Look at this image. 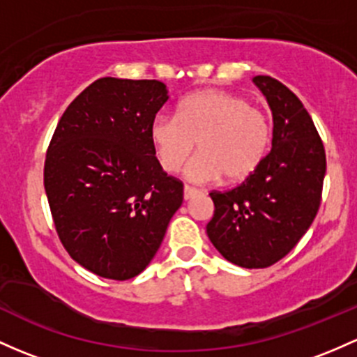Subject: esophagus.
Instances as JSON below:
<instances>
[{
	"mask_svg": "<svg viewBox=\"0 0 357 357\" xmlns=\"http://www.w3.org/2000/svg\"><path fill=\"white\" fill-rule=\"evenodd\" d=\"M197 194H199V190L194 189V187H190V185L183 187V199H185V201H189V199L195 197Z\"/></svg>",
	"mask_w": 357,
	"mask_h": 357,
	"instance_id": "esophagus-1",
	"label": "esophagus"
}]
</instances>
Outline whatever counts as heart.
<instances>
[{
    "instance_id": "1",
    "label": "heart",
    "mask_w": 357,
    "mask_h": 357,
    "mask_svg": "<svg viewBox=\"0 0 357 357\" xmlns=\"http://www.w3.org/2000/svg\"><path fill=\"white\" fill-rule=\"evenodd\" d=\"M155 155L167 174L187 167L194 182H240L257 170L271 143V122L247 98L225 90L195 91L178 103L175 117L160 114L149 126Z\"/></svg>"
}]
</instances>
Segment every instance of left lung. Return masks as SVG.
<instances>
[{
	"instance_id": "obj_1",
	"label": "left lung",
	"mask_w": 357,
	"mask_h": 357,
	"mask_svg": "<svg viewBox=\"0 0 357 357\" xmlns=\"http://www.w3.org/2000/svg\"><path fill=\"white\" fill-rule=\"evenodd\" d=\"M254 83L272 110V149L238 187L209 194L214 216L206 231L228 262L264 269L289 254L312 226L327 160L300 98L271 76H255Z\"/></svg>"
}]
</instances>
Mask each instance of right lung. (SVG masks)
I'll use <instances>...</instances> for the list:
<instances>
[{"instance_id":"obj_1","label":"right lung","mask_w":357,"mask_h":357,"mask_svg":"<svg viewBox=\"0 0 357 357\" xmlns=\"http://www.w3.org/2000/svg\"><path fill=\"white\" fill-rule=\"evenodd\" d=\"M168 100L156 79L100 78L64 110L44 187L61 243L100 278L146 269L183 201V183L155 156L149 126Z\"/></svg>"}]
</instances>
